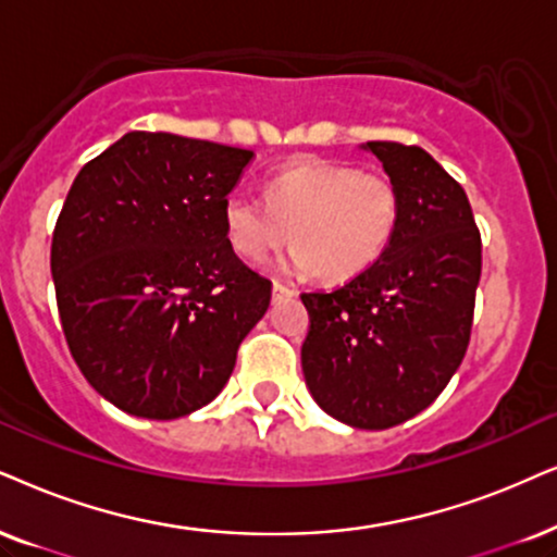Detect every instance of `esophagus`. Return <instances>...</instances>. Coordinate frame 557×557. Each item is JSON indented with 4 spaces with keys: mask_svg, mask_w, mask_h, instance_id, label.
<instances>
[{
    "mask_svg": "<svg viewBox=\"0 0 557 557\" xmlns=\"http://www.w3.org/2000/svg\"><path fill=\"white\" fill-rule=\"evenodd\" d=\"M293 295H295V290H290V287L283 285V283H274V285H272V300H274V302L293 298Z\"/></svg>",
    "mask_w": 557,
    "mask_h": 557,
    "instance_id": "1",
    "label": "esophagus"
}]
</instances>
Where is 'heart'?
I'll return each instance as SVG.
<instances>
[{
	"mask_svg": "<svg viewBox=\"0 0 557 557\" xmlns=\"http://www.w3.org/2000/svg\"><path fill=\"white\" fill-rule=\"evenodd\" d=\"M404 200L388 174L342 161L295 159L264 182V200L231 193L223 231L236 255L262 262L290 238L285 270L326 283L360 277L391 249Z\"/></svg>",
	"mask_w": 557,
	"mask_h": 557,
	"instance_id": "obj_1",
	"label": "heart"
}]
</instances>
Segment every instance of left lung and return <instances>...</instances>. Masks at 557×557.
I'll return each mask as SVG.
<instances>
[{
	"label": "left lung",
	"instance_id": "obj_1",
	"mask_svg": "<svg viewBox=\"0 0 557 557\" xmlns=\"http://www.w3.org/2000/svg\"><path fill=\"white\" fill-rule=\"evenodd\" d=\"M404 200L398 234L380 262L323 293H302L311 315L302 375L329 417L388 429L445 391L466 357L481 280V231L468 195L419 146L368 140Z\"/></svg>",
	"mask_w": 557,
	"mask_h": 557
}]
</instances>
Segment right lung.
<instances>
[{"mask_svg": "<svg viewBox=\"0 0 557 557\" xmlns=\"http://www.w3.org/2000/svg\"><path fill=\"white\" fill-rule=\"evenodd\" d=\"M255 151L133 131L76 174L51 244L63 336L125 413L180 419L228 383L272 283L234 255L223 200Z\"/></svg>", "mask_w": 557, "mask_h": 557, "instance_id": "1", "label": "right lung"}]
</instances>
